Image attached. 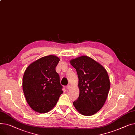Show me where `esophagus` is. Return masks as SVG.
Here are the masks:
<instances>
[{"instance_id":"esophagus-1","label":"esophagus","mask_w":135,"mask_h":135,"mask_svg":"<svg viewBox=\"0 0 135 135\" xmlns=\"http://www.w3.org/2000/svg\"><path fill=\"white\" fill-rule=\"evenodd\" d=\"M70 87H71V86H70V85H67V86L66 88H67V89H69L70 88Z\"/></svg>"}]
</instances>
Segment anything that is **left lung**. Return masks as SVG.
Segmentation results:
<instances>
[{
	"label": "left lung",
	"mask_w": 135,
	"mask_h": 135,
	"mask_svg": "<svg viewBox=\"0 0 135 135\" xmlns=\"http://www.w3.org/2000/svg\"><path fill=\"white\" fill-rule=\"evenodd\" d=\"M70 63L79 78V96L73 105L83 115H93L102 108L108 96L110 88L108 74L101 64L87 56L71 59Z\"/></svg>",
	"instance_id": "8db88e82"
}]
</instances>
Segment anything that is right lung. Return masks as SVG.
Returning <instances> with one entry per match:
<instances>
[{
  "label": "right lung",
  "instance_id": "add662e5",
  "mask_svg": "<svg viewBox=\"0 0 135 135\" xmlns=\"http://www.w3.org/2000/svg\"><path fill=\"white\" fill-rule=\"evenodd\" d=\"M60 61L55 55L42 57L26 68L23 77L26 100L35 111L44 113L52 110L63 93L55 68Z\"/></svg>",
  "mask_w": 135,
  "mask_h": 135
}]
</instances>
